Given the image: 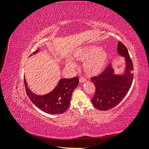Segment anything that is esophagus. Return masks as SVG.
Here are the masks:
<instances>
[{
    "mask_svg": "<svg viewBox=\"0 0 149 149\" xmlns=\"http://www.w3.org/2000/svg\"><path fill=\"white\" fill-rule=\"evenodd\" d=\"M86 78H79V83H84V82H86Z\"/></svg>",
    "mask_w": 149,
    "mask_h": 149,
    "instance_id": "esophagus-1",
    "label": "esophagus"
}]
</instances>
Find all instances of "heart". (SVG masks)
<instances>
[{
  "label": "heart",
  "mask_w": 149,
  "mask_h": 149,
  "mask_svg": "<svg viewBox=\"0 0 149 149\" xmlns=\"http://www.w3.org/2000/svg\"><path fill=\"white\" fill-rule=\"evenodd\" d=\"M73 56L76 60L85 61L83 68L86 74L96 76L101 74L105 69L109 53L101 47L90 46L76 49ZM66 65L70 68L74 66V63L70 60H68Z\"/></svg>",
  "instance_id": "1"
}]
</instances>
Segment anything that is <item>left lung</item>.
I'll return each instance as SVG.
<instances>
[{"instance_id":"left-lung-1","label":"left lung","mask_w":149,"mask_h":149,"mask_svg":"<svg viewBox=\"0 0 149 149\" xmlns=\"http://www.w3.org/2000/svg\"><path fill=\"white\" fill-rule=\"evenodd\" d=\"M118 53L124 58L125 68L123 73L116 74L113 65L110 63L101 74L91 78L96 87L91 101L98 110L107 111L118 105L131 87L133 64L127 48L120 42L118 44Z\"/></svg>"}]
</instances>
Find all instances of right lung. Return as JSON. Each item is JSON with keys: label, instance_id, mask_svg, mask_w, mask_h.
<instances>
[{"label": "right lung", "instance_id": "1", "mask_svg": "<svg viewBox=\"0 0 149 149\" xmlns=\"http://www.w3.org/2000/svg\"><path fill=\"white\" fill-rule=\"evenodd\" d=\"M38 52V48L30 56ZM24 83L26 94L38 109L48 114H58L63 113L69 107L72 93L79 84V78L74 77L70 79H61L51 92L44 95H37L31 92L25 77Z\"/></svg>", "mask_w": 149, "mask_h": 149}]
</instances>
